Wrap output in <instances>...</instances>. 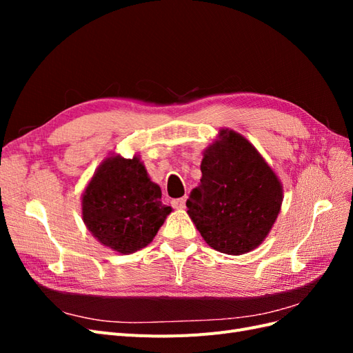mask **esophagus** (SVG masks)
<instances>
[{
  "label": "esophagus",
  "instance_id": "1",
  "mask_svg": "<svg viewBox=\"0 0 353 353\" xmlns=\"http://www.w3.org/2000/svg\"><path fill=\"white\" fill-rule=\"evenodd\" d=\"M185 201H187V197L174 199V200H172V206H174L175 209H184V208H185Z\"/></svg>",
  "mask_w": 353,
  "mask_h": 353
}]
</instances>
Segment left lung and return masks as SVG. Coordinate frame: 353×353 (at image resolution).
<instances>
[{"label": "left lung", "mask_w": 353, "mask_h": 353, "mask_svg": "<svg viewBox=\"0 0 353 353\" xmlns=\"http://www.w3.org/2000/svg\"><path fill=\"white\" fill-rule=\"evenodd\" d=\"M201 179L187 212L218 252L243 254L258 248L279 216L283 190L274 170L244 137L222 130L201 160Z\"/></svg>", "instance_id": "8db88e82"}]
</instances>
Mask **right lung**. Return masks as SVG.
Wrapping results in <instances>:
<instances>
[{
	"instance_id": "1",
	"label": "right lung",
	"mask_w": 353,
	"mask_h": 353,
	"mask_svg": "<svg viewBox=\"0 0 353 353\" xmlns=\"http://www.w3.org/2000/svg\"><path fill=\"white\" fill-rule=\"evenodd\" d=\"M162 191L140 159L109 157L82 197V215L92 236L119 252L134 253L150 243L170 213Z\"/></svg>"
}]
</instances>
